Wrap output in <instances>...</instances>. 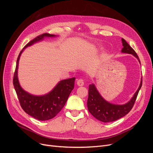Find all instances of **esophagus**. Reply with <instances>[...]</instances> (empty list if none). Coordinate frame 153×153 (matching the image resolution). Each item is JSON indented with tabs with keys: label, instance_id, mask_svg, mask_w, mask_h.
Masks as SVG:
<instances>
[{
	"label": "esophagus",
	"instance_id": "obj_1",
	"mask_svg": "<svg viewBox=\"0 0 153 153\" xmlns=\"http://www.w3.org/2000/svg\"><path fill=\"white\" fill-rule=\"evenodd\" d=\"M76 84L78 86H83L84 84V82L82 79H78L76 82Z\"/></svg>",
	"mask_w": 153,
	"mask_h": 153
}]
</instances>
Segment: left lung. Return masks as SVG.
Listing matches in <instances>:
<instances>
[{"label": "left lung", "instance_id": "obj_1", "mask_svg": "<svg viewBox=\"0 0 153 153\" xmlns=\"http://www.w3.org/2000/svg\"><path fill=\"white\" fill-rule=\"evenodd\" d=\"M121 41L123 46L121 52L133 55L140 63L139 58L135 50L123 38L121 39ZM142 85V78H141L139 87L131 99L125 104L115 105L106 101L97 90L95 85L94 84H90L89 87V96L87 103L88 110L95 118L101 122L109 123L116 121L126 115L131 110Z\"/></svg>", "mask_w": 153, "mask_h": 153}]
</instances>
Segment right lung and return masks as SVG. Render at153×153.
Segmentation results:
<instances>
[{"mask_svg":"<svg viewBox=\"0 0 153 153\" xmlns=\"http://www.w3.org/2000/svg\"><path fill=\"white\" fill-rule=\"evenodd\" d=\"M56 36H57L45 33L37 36L27 43L18 55L14 74L13 85L22 108L27 114L39 121H47L52 119L62 110L73 89L75 78L60 81L52 91L46 94L41 96L31 94L22 89L18 81V63L22 53L27 47L43 41L45 38H54Z\"/></svg>","mask_w":153,"mask_h":153,"instance_id":"add662e5","label":"right lung"}]
</instances>
